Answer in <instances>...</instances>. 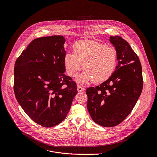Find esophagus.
Returning a JSON list of instances; mask_svg holds the SVG:
<instances>
[{"instance_id":"esophagus-1","label":"esophagus","mask_w":157,"mask_h":157,"mask_svg":"<svg viewBox=\"0 0 157 157\" xmlns=\"http://www.w3.org/2000/svg\"><path fill=\"white\" fill-rule=\"evenodd\" d=\"M85 90V87L83 85H78L77 86V90L78 92H82Z\"/></svg>"}]
</instances>
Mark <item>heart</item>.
Instances as JSON below:
<instances>
[{"label": "heart", "mask_w": 157, "mask_h": 157, "mask_svg": "<svg viewBox=\"0 0 157 157\" xmlns=\"http://www.w3.org/2000/svg\"><path fill=\"white\" fill-rule=\"evenodd\" d=\"M73 52L65 54V68L70 76L75 77L83 65L85 71L79 78L82 83L92 80L103 82L112 75L116 67L117 52L111 46L94 40H80L74 44Z\"/></svg>", "instance_id": "b5f03b06"}]
</instances>
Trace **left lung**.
Instances as JSON below:
<instances>
[{"label":"left lung","instance_id":"left-lung-1","mask_svg":"<svg viewBox=\"0 0 157 157\" xmlns=\"http://www.w3.org/2000/svg\"><path fill=\"white\" fill-rule=\"evenodd\" d=\"M118 64L112 75L95 87L86 89L87 108L92 119L103 127L120 124L132 111L143 86L138 56L120 36H111Z\"/></svg>","mask_w":157,"mask_h":157}]
</instances>
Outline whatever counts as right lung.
Here are the masks:
<instances>
[{"instance_id": "right-lung-1", "label": "right lung", "mask_w": 157, "mask_h": 157, "mask_svg": "<svg viewBox=\"0 0 157 157\" xmlns=\"http://www.w3.org/2000/svg\"><path fill=\"white\" fill-rule=\"evenodd\" d=\"M61 36L33 40L17 58L14 69V91L28 117L45 128L62 122L77 93V85L66 75Z\"/></svg>"}]
</instances>
